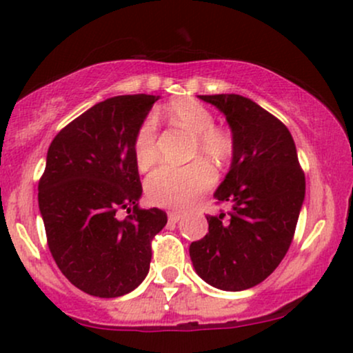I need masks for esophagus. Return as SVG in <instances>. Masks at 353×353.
<instances>
[{
	"label": "esophagus",
	"instance_id": "obj_1",
	"mask_svg": "<svg viewBox=\"0 0 353 353\" xmlns=\"http://www.w3.org/2000/svg\"><path fill=\"white\" fill-rule=\"evenodd\" d=\"M182 218V215L181 213H177V212H169L168 213V220H169V223H177Z\"/></svg>",
	"mask_w": 353,
	"mask_h": 353
}]
</instances>
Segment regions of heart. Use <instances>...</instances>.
Here are the masks:
<instances>
[{"label":"heart","instance_id":"heart-1","mask_svg":"<svg viewBox=\"0 0 353 353\" xmlns=\"http://www.w3.org/2000/svg\"><path fill=\"white\" fill-rule=\"evenodd\" d=\"M166 117L176 127L195 137L194 154L225 164L234 153L233 137L215 127V119L207 107L190 99L174 101L166 107ZM158 123L148 115L140 123L133 140V156L140 169L150 168L158 156ZM215 184V172L199 159L187 166H159L145 181L146 197L151 203L168 208H185Z\"/></svg>","mask_w":353,"mask_h":353}]
</instances>
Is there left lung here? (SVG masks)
I'll list each match as a JSON object with an SVG mask.
<instances>
[{
  "mask_svg": "<svg viewBox=\"0 0 353 353\" xmlns=\"http://www.w3.org/2000/svg\"><path fill=\"white\" fill-rule=\"evenodd\" d=\"M199 97L226 117L234 153L215 192L230 212L207 215L208 233L189 252L200 279L241 292L264 282L287 254L305 200V174L292 133L265 109L239 94Z\"/></svg>",
  "mask_w": 353,
  "mask_h": 353,
  "instance_id": "1",
  "label": "left lung"
}]
</instances>
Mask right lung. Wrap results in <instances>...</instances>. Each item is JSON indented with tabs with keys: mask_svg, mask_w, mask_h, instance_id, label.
I'll return each mask as SVG.
<instances>
[{
	"mask_svg": "<svg viewBox=\"0 0 353 353\" xmlns=\"http://www.w3.org/2000/svg\"><path fill=\"white\" fill-rule=\"evenodd\" d=\"M159 96L97 102L53 138L39 182V208L58 269L99 298L127 295L145 280L151 239L168 223L159 208H140L133 156L140 123ZM128 210L120 221L117 213Z\"/></svg>",
	"mask_w": 353,
	"mask_h": 353,
	"instance_id": "obj_1",
	"label": "right lung"
}]
</instances>
